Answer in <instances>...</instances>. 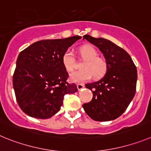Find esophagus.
Returning <instances> with one entry per match:
<instances>
[{
	"instance_id": "34e87169",
	"label": "esophagus",
	"mask_w": 151,
	"mask_h": 151,
	"mask_svg": "<svg viewBox=\"0 0 151 151\" xmlns=\"http://www.w3.org/2000/svg\"><path fill=\"white\" fill-rule=\"evenodd\" d=\"M84 86H84V84H82V83H79L77 85V89H78V90H81L82 89H83Z\"/></svg>"
}]
</instances>
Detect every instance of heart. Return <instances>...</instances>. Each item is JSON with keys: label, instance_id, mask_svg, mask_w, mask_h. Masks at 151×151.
Listing matches in <instances>:
<instances>
[{"label": "heart", "instance_id": "b5f03b06", "mask_svg": "<svg viewBox=\"0 0 151 151\" xmlns=\"http://www.w3.org/2000/svg\"><path fill=\"white\" fill-rule=\"evenodd\" d=\"M81 57L85 60L82 64V70H74L70 74V80L74 83H83L92 77L94 79L102 77L108 70V63L101 57H98L97 50L92 46L86 45L80 49ZM62 63L68 71L75 66V57L70 50H66L62 55Z\"/></svg>", "mask_w": 151, "mask_h": 151}]
</instances>
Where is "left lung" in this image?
Returning a JSON list of instances; mask_svg holds the SVG:
<instances>
[{"instance_id":"obj_1","label":"left lung","mask_w":151,"mask_h":151,"mask_svg":"<svg viewBox=\"0 0 151 151\" xmlns=\"http://www.w3.org/2000/svg\"><path fill=\"white\" fill-rule=\"evenodd\" d=\"M104 55L108 63L105 75L99 81L86 84L92 92L91 101L83 105L85 112L96 121H109L123 114L136 91L137 69L126 50L104 38L83 36Z\"/></svg>"}]
</instances>
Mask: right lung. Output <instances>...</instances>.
<instances>
[{
  "label": "right lung",
  "mask_w": 151,
  "mask_h": 151,
  "mask_svg": "<svg viewBox=\"0 0 151 151\" xmlns=\"http://www.w3.org/2000/svg\"><path fill=\"white\" fill-rule=\"evenodd\" d=\"M81 36L43 40L22 50L16 61L13 77L16 101L27 115L47 119L59 112L65 94L77 91L68 83V74L62 55Z\"/></svg>",
  "instance_id": "add662e5"
}]
</instances>
